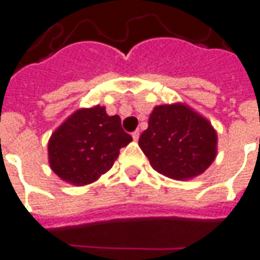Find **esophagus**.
Wrapping results in <instances>:
<instances>
[{
    "mask_svg": "<svg viewBox=\"0 0 260 260\" xmlns=\"http://www.w3.org/2000/svg\"><path fill=\"white\" fill-rule=\"evenodd\" d=\"M132 137H133L134 141H137V140H139V137H140V132H139V130H136V132H133V134H132Z\"/></svg>",
    "mask_w": 260,
    "mask_h": 260,
    "instance_id": "esophagus-1",
    "label": "esophagus"
}]
</instances>
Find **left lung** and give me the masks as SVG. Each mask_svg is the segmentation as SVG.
<instances>
[{
	"instance_id": "1",
	"label": "left lung",
	"mask_w": 260,
	"mask_h": 260,
	"mask_svg": "<svg viewBox=\"0 0 260 260\" xmlns=\"http://www.w3.org/2000/svg\"><path fill=\"white\" fill-rule=\"evenodd\" d=\"M139 145L156 172L190 179L214 161L217 133L207 119L186 105H159L150 115Z\"/></svg>"
}]
</instances>
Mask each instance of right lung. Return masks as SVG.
Wrapping results in <instances>:
<instances>
[{"mask_svg": "<svg viewBox=\"0 0 260 260\" xmlns=\"http://www.w3.org/2000/svg\"><path fill=\"white\" fill-rule=\"evenodd\" d=\"M132 140L120 117L109 116L104 106L77 110L51 134L50 168L68 183L88 185L113 167L120 148Z\"/></svg>", "mask_w": 260, "mask_h": 260, "instance_id": "1", "label": "right lung"}]
</instances>
